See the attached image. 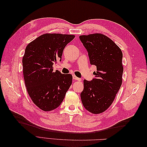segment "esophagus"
I'll return each mask as SVG.
<instances>
[{"label":"esophagus","mask_w":147,"mask_h":147,"mask_svg":"<svg viewBox=\"0 0 147 147\" xmlns=\"http://www.w3.org/2000/svg\"><path fill=\"white\" fill-rule=\"evenodd\" d=\"M73 79H74V80H77V81H80L81 80V78H78V77H76L75 76V75H73Z\"/></svg>","instance_id":"34e87169"}]
</instances>
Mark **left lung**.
I'll list each match as a JSON object with an SVG mask.
<instances>
[{
  "instance_id": "1",
  "label": "left lung",
  "mask_w": 147,
  "mask_h": 147,
  "mask_svg": "<svg viewBox=\"0 0 147 147\" xmlns=\"http://www.w3.org/2000/svg\"><path fill=\"white\" fill-rule=\"evenodd\" d=\"M79 38L88 53L90 64L97 67L92 80H84L82 102L89 112L99 114L112 105L121 86L123 53L113 40L103 34L80 35Z\"/></svg>"
}]
</instances>
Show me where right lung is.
Segmentation results:
<instances>
[{
  "mask_svg": "<svg viewBox=\"0 0 147 147\" xmlns=\"http://www.w3.org/2000/svg\"><path fill=\"white\" fill-rule=\"evenodd\" d=\"M75 35L45 34L26 47L23 57L26 87L32 102L43 111L61 105L72 82L71 74L53 72V65L61 61L64 48Z\"/></svg>",
  "mask_w": 147,
  "mask_h": 147,
  "instance_id": "obj_1",
  "label": "right lung"
}]
</instances>
